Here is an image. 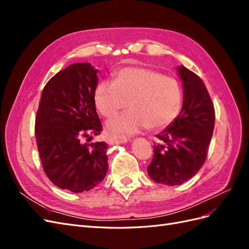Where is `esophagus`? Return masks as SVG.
<instances>
[{"instance_id":"1","label":"esophagus","mask_w":249,"mask_h":249,"mask_svg":"<svg viewBox=\"0 0 249 249\" xmlns=\"http://www.w3.org/2000/svg\"><path fill=\"white\" fill-rule=\"evenodd\" d=\"M127 138L125 137H118V138H110L109 139V144L110 145H115V144H123V143H126Z\"/></svg>"}]
</instances>
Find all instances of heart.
I'll return each mask as SVG.
<instances>
[{
  "instance_id": "obj_1",
  "label": "heart",
  "mask_w": 249,
  "mask_h": 249,
  "mask_svg": "<svg viewBox=\"0 0 249 249\" xmlns=\"http://www.w3.org/2000/svg\"><path fill=\"white\" fill-rule=\"evenodd\" d=\"M95 107L111 117L126 106L127 112L108 120L107 131L124 137L143 127L160 130L175 119L182 105V92L177 80L143 67L119 71L113 82L102 81L93 92Z\"/></svg>"
}]
</instances>
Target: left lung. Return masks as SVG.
Returning a JSON list of instances; mask_svg holds the SVG:
<instances>
[{
  "instance_id": "1",
  "label": "left lung",
  "mask_w": 249,
  "mask_h": 249,
  "mask_svg": "<svg viewBox=\"0 0 249 249\" xmlns=\"http://www.w3.org/2000/svg\"><path fill=\"white\" fill-rule=\"evenodd\" d=\"M183 106L179 114L156 135L154 158L147 167L158 184L176 186L193 178L205 163L215 124V111L201 79L179 65Z\"/></svg>"
}]
</instances>
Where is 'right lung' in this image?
Listing matches in <instances>:
<instances>
[{
  "label": "right lung",
  "mask_w": 249,
  "mask_h": 249,
  "mask_svg": "<svg viewBox=\"0 0 249 249\" xmlns=\"http://www.w3.org/2000/svg\"><path fill=\"white\" fill-rule=\"evenodd\" d=\"M99 70L73 63L44 86L35 120V137L43 170L53 184L73 193L99 185L108 170L105 142L86 144L102 131L93 92Z\"/></svg>",
  "instance_id": "right-lung-1"
}]
</instances>
